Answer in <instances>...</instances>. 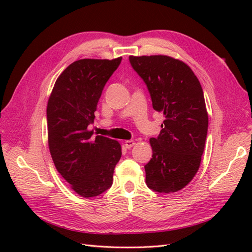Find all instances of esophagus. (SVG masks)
I'll return each mask as SVG.
<instances>
[{
	"mask_svg": "<svg viewBox=\"0 0 252 252\" xmlns=\"http://www.w3.org/2000/svg\"><path fill=\"white\" fill-rule=\"evenodd\" d=\"M125 145H126V147L127 149H130V148H132L133 146L135 145V142L132 141V140H127V141L125 142Z\"/></svg>",
	"mask_w": 252,
	"mask_h": 252,
	"instance_id": "34e87169",
	"label": "esophagus"
}]
</instances>
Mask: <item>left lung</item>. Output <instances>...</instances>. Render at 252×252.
<instances>
[{
    "label": "left lung",
    "mask_w": 252,
    "mask_h": 252,
    "mask_svg": "<svg viewBox=\"0 0 252 252\" xmlns=\"http://www.w3.org/2000/svg\"><path fill=\"white\" fill-rule=\"evenodd\" d=\"M146 83L153 108L164 116L162 130L149 140L153 158L145 165L149 189L172 194L194 179L200 167L208 112L199 80L184 62L167 55L130 56Z\"/></svg>",
    "instance_id": "1"
}]
</instances>
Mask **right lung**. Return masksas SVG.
Returning <instances> with one entry per match:
<instances>
[{
	"instance_id": "obj_1",
	"label": "right lung",
	"mask_w": 252,
	"mask_h": 252,
	"mask_svg": "<svg viewBox=\"0 0 252 252\" xmlns=\"http://www.w3.org/2000/svg\"><path fill=\"white\" fill-rule=\"evenodd\" d=\"M122 57L84 58L73 62L57 78L47 101V142L58 172L83 198L100 195L112 185L121 145L97 135L89 125L94 121L106 82Z\"/></svg>"
}]
</instances>
